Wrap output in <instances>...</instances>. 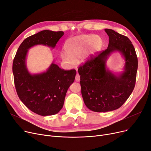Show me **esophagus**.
Returning a JSON list of instances; mask_svg holds the SVG:
<instances>
[{"label": "esophagus", "mask_w": 151, "mask_h": 151, "mask_svg": "<svg viewBox=\"0 0 151 151\" xmlns=\"http://www.w3.org/2000/svg\"><path fill=\"white\" fill-rule=\"evenodd\" d=\"M75 79H76V81L77 82H79L80 81V76H79V74H76Z\"/></svg>", "instance_id": "esophagus-1"}]
</instances>
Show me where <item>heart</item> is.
Wrapping results in <instances>:
<instances>
[{
    "label": "heart",
    "mask_w": 151,
    "mask_h": 151,
    "mask_svg": "<svg viewBox=\"0 0 151 151\" xmlns=\"http://www.w3.org/2000/svg\"><path fill=\"white\" fill-rule=\"evenodd\" d=\"M102 39L93 34H82L68 39L64 45L65 52L61 53V58L67 65L74 66L82 61L89 60L101 49Z\"/></svg>",
    "instance_id": "1"
}]
</instances>
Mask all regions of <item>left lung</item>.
<instances>
[{"label": "left lung", "instance_id": "8db88e82", "mask_svg": "<svg viewBox=\"0 0 151 151\" xmlns=\"http://www.w3.org/2000/svg\"><path fill=\"white\" fill-rule=\"evenodd\" d=\"M104 30L109 39L107 48L78 69L84 103L97 112L116 110L124 104L134 88L138 70L137 56L130 40L112 29ZM115 51L119 52L126 61L120 74H114L106 67L107 58Z\"/></svg>", "mask_w": 151, "mask_h": 151}]
</instances>
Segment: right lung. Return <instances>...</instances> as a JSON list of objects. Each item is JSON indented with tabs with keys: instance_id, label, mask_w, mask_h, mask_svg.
I'll use <instances>...</instances> for the list:
<instances>
[{
	"instance_id": "1",
	"label": "right lung",
	"mask_w": 151,
	"mask_h": 151,
	"mask_svg": "<svg viewBox=\"0 0 151 151\" xmlns=\"http://www.w3.org/2000/svg\"><path fill=\"white\" fill-rule=\"evenodd\" d=\"M64 32L42 31L23 40L13 62L14 82L21 101L40 116H52L63 108L66 92L74 81L75 69L64 70L54 62L47 70L32 74L26 66V56L30 48L42 45L54 48Z\"/></svg>"
}]
</instances>
